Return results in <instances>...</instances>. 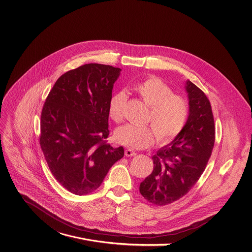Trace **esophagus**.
I'll return each mask as SVG.
<instances>
[{"label":"esophagus","instance_id":"obj_1","mask_svg":"<svg viewBox=\"0 0 252 252\" xmlns=\"http://www.w3.org/2000/svg\"><path fill=\"white\" fill-rule=\"evenodd\" d=\"M125 155H126V157H134V156H136V153L134 151H132L131 149H126L125 151Z\"/></svg>","mask_w":252,"mask_h":252}]
</instances>
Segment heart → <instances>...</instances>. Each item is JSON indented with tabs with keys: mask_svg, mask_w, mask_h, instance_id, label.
<instances>
[{
	"mask_svg": "<svg viewBox=\"0 0 252 252\" xmlns=\"http://www.w3.org/2000/svg\"><path fill=\"white\" fill-rule=\"evenodd\" d=\"M135 90L150 106L147 122L152 125L138 126L126 124L117 128L116 140L134 150H142L153 146L158 138L161 143L175 139L184 128L189 117V103L180 94H173L172 89L161 79L150 77L135 85ZM127 100L126 91L114 94L108 103L109 117L116 123L125 118Z\"/></svg>",
	"mask_w": 252,
	"mask_h": 252,
	"instance_id": "1",
	"label": "heart"
}]
</instances>
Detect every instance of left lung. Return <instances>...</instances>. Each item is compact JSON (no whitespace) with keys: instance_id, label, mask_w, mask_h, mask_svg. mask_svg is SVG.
<instances>
[{"instance_id":"1","label":"left lung","mask_w":252,"mask_h":252,"mask_svg":"<svg viewBox=\"0 0 252 252\" xmlns=\"http://www.w3.org/2000/svg\"><path fill=\"white\" fill-rule=\"evenodd\" d=\"M189 117L183 130L153 156L154 170L140 185L149 202L164 206L185 196L203 174L215 142V126L209 99L190 80L185 85Z\"/></svg>"}]
</instances>
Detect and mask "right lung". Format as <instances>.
<instances>
[{
  "instance_id": "1",
  "label": "right lung",
  "mask_w": 252,
  "mask_h": 252,
  "mask_svg": "<svg viewBox=\"0 0 252 252\" xmlns=\"http://www.w3.org/2000/svg\"><path fill=\"white\" fill-rule=\"evenodd\" d=\"M121 68L84 64L61 75L44 103L40 146L60 185L75 195L95 191L123 147L105 143L108 103Z\"/></svg>"
}]
</instances>
